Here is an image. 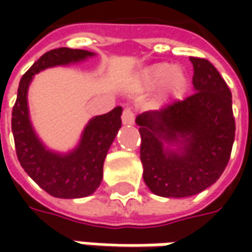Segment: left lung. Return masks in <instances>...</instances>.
<instances>
[{"label":"left lung","mask_w":252,"mask_h":252,"mask_svg":"<svg viewBox=\"0 0 252 252\" xmlns=\"http://www.w3.org/2000/svg\"><path fill=\"white\" fill-rule=\"evenodd\" d=\"M95 53L60 47L44 53L19 81L12 109V133L18 160L25 172L54 198L75 199L92 195L102 181L106 153L122 126V108L92 116L84 126L78 143L68 151H56L46 146L34 129L28 91L33 77L59 65L83 63Z\"/></svg>","instance_id":"1"}]
</instances>
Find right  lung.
I'll return each mask as SVG.
<instances>
[{
  "label": "right lung",
  "instance_id": "right-lung-1",
  "mask_svg": "<svg viewBox=\"0 0 252 252\" xmlns=\"http://www.w3.org/2000/svg\"><path fill=\"white\" fill-rule=\"evenodd\" d=\"M190 63L193 94L136 118L143 179L153 193L162 198L192 196L215 184L227 165L234 141L228 87L209 62L190 59ZM164 144L183 147L172 152Z\"/></svg>",
  "mask_w": 252,
  "mask_h": 252
}]
</instances>
